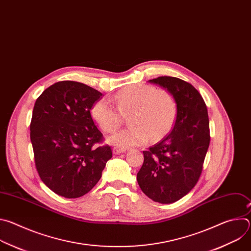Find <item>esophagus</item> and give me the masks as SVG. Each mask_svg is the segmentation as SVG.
<instances>
[{
    "label": "esophagus",
    "mask_w": 251,
    "mask_h": 251,
    "mask_svg": "<svg viewBox=\"0 0 251 251\" xmlns=\"http://www.w3.org/2000/svg\"><path fill=\"white\" fill-rule=\"evenodd\" d=\"M124 152H126V150H125V149L118 148V147H114V148H113V153H114L115 155H119V154L124 153Z\"/></svg>",
    "instance_id": "esophagus-1"
}]
</instances>
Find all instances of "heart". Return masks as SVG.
<instances>
[{
    "instance_id": "b5f03b06",
    "label": "heart",
    "mask_w": 251,
    "mask_h": 251,
    "mask_svg": "<svg viewBox=\"0 0 251 251\" xmlns=\"http://www.w3.org/2000/svg\"><path fill=\"white\" fill-rule=\"evenodd\" d=\"M91 116L105 133L116 131L129 116L131 126L108 138L121 148L140 146L163 138L173 127L176 102L166 89L135 84L118 91L111 100L100 98L91 107Z\"/></svg>"
}]
</instances>
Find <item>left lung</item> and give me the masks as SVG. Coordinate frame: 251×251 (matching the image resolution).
<instances>
[{
    "label": "left lung",
    "instance_id": "left-lung-1",
    "mask_svg": "<svg viewBox=\"0 0 251 251\" xmlns=\"http://www.w3.org/2000/svg\"><path fill=\"white\" fill-rule=\"evenodd\" d=\"M170 91L176 102V117L170 134L148 151L137 174L138 184L147 197L172 203L196 186L209 146L206 105L189 82L172 76L149 80Z\"/></svg>",
    "mask_w": 251,
    "mask_h": 251
}]
</instances>
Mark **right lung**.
I'll return each instance as SVG.
<instances>
[{
	"label": "right lung",
	"instance_id": "obj_1",
	"mask_svg": "<svg viewBox=\"0 0 251 251\" xmlns=\"http://www.w3.org/2000/svg\"><path fill=\"white\" fill-rule=\"evenodd\" d=\"M101 96L86 84L65 80L50 85L34 103L29 128L35 168L56 195L87 194L112 157L109 145L95 146L103 135L90 110Z\"/></svg>",
	"mask_w": 251,
	"mask_h": 251
}]
</instances>
